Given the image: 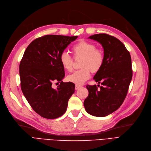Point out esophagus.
<instances>
[{
    "label": "esophagus",
    "instance_id": "34e87169",
    "mask_svg": "<svg viewBox=\"0 0 151 151\" xmlns=\"http://www.w3.org/2000/svg\"><path fill=\"white\" fill-rule=\"evenodd\" d=\"M81 87V86L79 85H76V90H78L79 88H80Z\"/></svg>",
    "mask_w": 151,
    "mask_h": 151
}]
</instances>
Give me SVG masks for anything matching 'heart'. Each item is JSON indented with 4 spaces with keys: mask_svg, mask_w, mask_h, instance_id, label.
Masks as SVG:
<instances>
[{
    "mask_svg": "<svg viewBox=\"0 0 151 151\" xmlns=\"http://www.w3.org/2000/svg\"><path fill=\"white\" fill-rule=\"evenodd\" d=\"M72 51L74 58H82L81 68L82 69L68 76L67 79L70 82L80 86L90 78V70L93 73H96L101 68L104 63V55L101 51L96 49L94 44L83 40L72 46ZM60 63L65 70L70 72L73 69V58L68 53L61 54Z\"/></svg>",
    "mask_w": 151,
    "mask_h": 151,
    "instance_id": "b5f03b06",
    "label": "heart"
}]
</instances>
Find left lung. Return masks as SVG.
<instances>
[{
	"mask_svg": "<svg viewBox=\"0 0 151 151\" xmlns=\"http://www.w3.org/2000/svg\"><path fill=\"white\" fill-rule=\"evenodd\" d=\"M90 39L100 43L104 50V63L93 79L100 88L86 86L88 95L84 100L86 111L91 115L106 116L118 110L123 103L132 79L129 52L116 38L105 33L96 34Z\"/></svg>",
	"mask_w": 151,
	"mask_h": 151,
	"instance_id": "left-lung-1",
	"label": "left lung"
}]
</instances>
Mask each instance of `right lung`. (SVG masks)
Wrapping results in <instances>:
<instances>
[{
  "label": "right lung",
  "mask_w": 151,
  "mask_h": 151,
  "mask_svg": "<svg viewBox=\"0 0 151 151\" xmlns=\"http://www.w3.org/2000/svg\"><path fill=\"white\" fill-rule=\"evenodd\" d=\"M77 36L48 35L33 40L23 54L19 66L22 91L33 110L47 119L59 118L67 110L75 92L72 82H63L64 69L60 56ZM60 82L56 89L53 82Z\"/></svg>",
  "instance_id": "obj_1"
}]
</instances>
